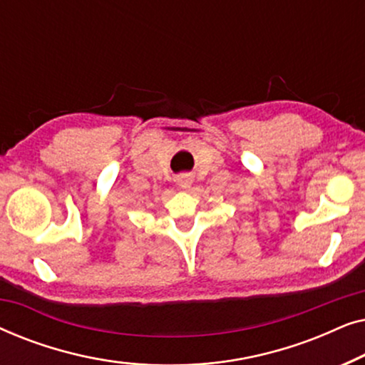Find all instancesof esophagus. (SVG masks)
Listing matches in <instances>:
<instances>
[{"label":"esophagus","instance_id":"34e87169","mask_svg":"<svg viewBox=\"0 0 365 365\" xmlns=\"http://www.w3.org/2000/svg\"><path fill=\"white\" fill-rule=\"evenodd\" d=\"M176 181L182 189H187V187H191V184H192V176L187 173H182L176 178Z\"/></svg>","mask_w":365,"mask_h":365}]
</instances>
